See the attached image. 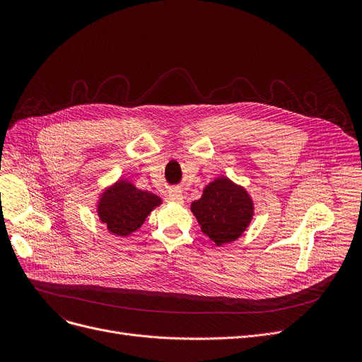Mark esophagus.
I'll return each mask as SVG.
<instances>
[{
    "label": "esophagus",
    "mask_w": 362,
    "mask_h": 362,
    "mask_svg": "<svg viewBox=\"0 0 362 362\" xmlns=\"http://www.w3.org/2000/svg\"><path fill=\"white\" fill-rule=\"evenodd\" d=\"M169 200L173 203H183V194L180 190H172L169 193Z\"/></svg>",
    "instance_id": "obj_1"
}]
</instances>
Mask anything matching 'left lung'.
Returning a JSON list of instances; mask_svg holds the SVG:
<instances>
[{"label": "left lung", "mask_w": 362, "mask_h": 362, "mask_svg": "<svg viewBox=\"0 0 362 362\" xmlns=\"http://www.w3.org/2000/svg\"><path fill=\"white\" fill-rule=\"evenodd\" d=\"M192 212L200 229L216 245L236 240L249 226L253 204L246 190L219 177L206 186L199 200L192 203Z\"/></svg>", "instance_id": "obj_1"}]
</instances>
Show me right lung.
Wrapping results in <instances>:
<instances>
[{
    "label": "right lung",
    "instance_id": "add662e5",
    "mask_svg": "<svg viewBox=\"0 0 362 362\" xmlns=\"http://www.w3.org/2000/svg\"><path fill=\"white\" fill-rule=\"evenodd\" d=\"M160 203L159 196L140 190L129 182L119 180L101 194L97 212L100 221L107 225L112 233L127 236L137 230L147 215Z\"/></svg>",
    "mask_w": 362,
    "mask_h": 362
}]
</instances>
